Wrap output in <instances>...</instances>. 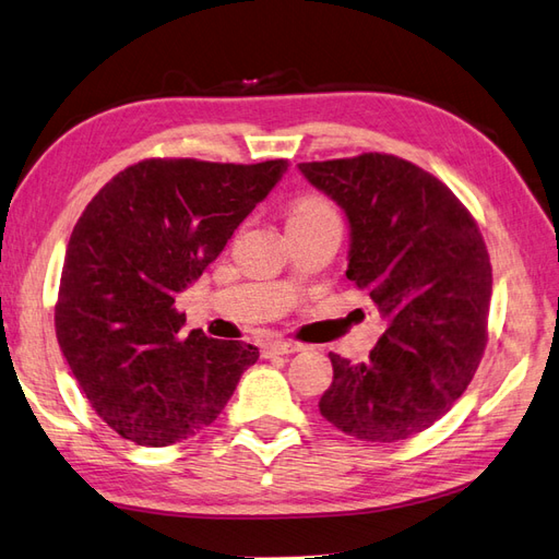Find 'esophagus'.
Segmentation results:
<instances>
[{
  "label": "esophagus",
  "mask_w": 559,
  "mask_h": 559,
  "mask_svg": "<svg viewBox=\"0 0 559 559\" xmlns=\"http://www.w3.org/2000/svg\"><path fill=\"white\" fill-rule=\"evenodd\" d=\"M297 345H293V343H285V341H274V343H269L266 347H264V355L266 357H274V355H293V353H297Z\"/></svg>",
  "instance_id": "1"
}]
</instances>
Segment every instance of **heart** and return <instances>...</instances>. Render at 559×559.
I'll list each match as a JSON object with an SVG mask.
<instances>
[{"label": "heart", "instance_id": "obj_1", "mask_svg": "<svg viewBox=\"0 0 559 559\" xmlns=\"http://www.w3.org/2000/svg\"><path fill=\"white\" fill-rule=\"evenodd\" d=\"M331 216H335V212L326 200L302 198V200H297L295 206L290 210L288 224H290V221H314V218H331Z\"/></svg>", "mask_w": 559, "mask_h": 559}]
</instances>
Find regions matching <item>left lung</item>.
Instances as JSON below:
<instances>
[{
    "mask_svg": "<svg viewBox=\"0 0 559 559\" xmlns=\"http://www.w3.org/2000/svg\"><path fill=\"white\" fill-rule=\"evenodd\" d=\"M297 168L345 212V276L385 319L367 361L329 353L333 383L319 412L371 443L405 440L443 417L481 361L492 293L486 242L448 186L393 154Z\"/></svg>",
    "mask_w": 559,
    "mask_h": 559,
    "instance_id": "8db88e82",
    "label": "left lung"
}]
</instances>
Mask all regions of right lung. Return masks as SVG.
Segmentation results:
<instances>
[{"label": "right lung", "mask_w": 559, "mask_h": 559, "mask_svg": "<svg viewBox=\"0 0 559 559\" xmlns=\"http://www.w3.org/2000/svg\"><path fill=\"white\" fill-rule=\"evenodd\" d=\"M288 166L145 159L85 206L63 259L57 341L116 433L145 448L194 436L259 359L254 345L186 333L174 305Z\"/></svg>", "instance_id": "obj_1"}]
</instances>
